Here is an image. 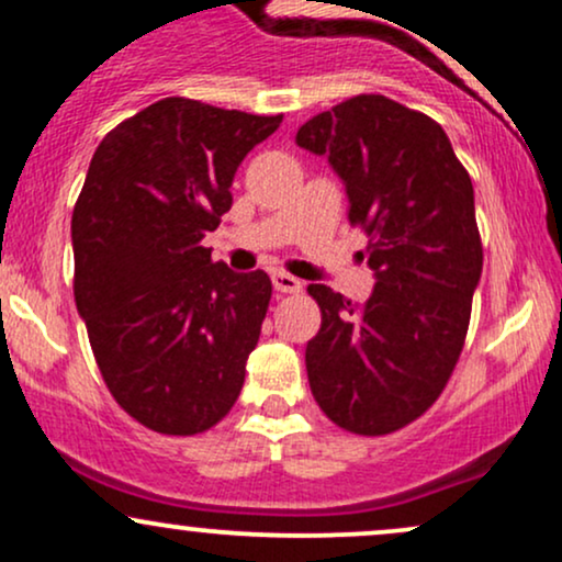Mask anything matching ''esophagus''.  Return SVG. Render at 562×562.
<instances>
[{
    "label": "esophagus",
    "mask_w": 562,
    "mask_h": 562,
    "mask_svg": "<svg viewBox=\"0 0 562 562\" xmlns=\"http://www.w3.org/2000/svg\"><path fill=\"white\" fill-rule=\"evenodd\" d=\"M272 285L277 293H301L303 290V282L299 277L288 274V272H274L272 274Z\"/></svg>",
    "instance_id": "34e87169"
}]
</instances>
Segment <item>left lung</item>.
Wrapping results in <instances>:
<instances>
[{
  "instance_id": "8db88e82",
  "label": "left lung",
  "mask_w": 562,
  "mask_h": 562,
  "mask_svg": "<svg viewBox=\"0 0 562 562\" xmlns=\"http://www.w3.org/2000/svg\"><path fill=\"white\" fill-rule=\"evenodd\" d=\"M295 142L344 179L378 280L362 306L308 285L322 312L308 385L338 428L393 434L434 406L465 346L483 269L473 182L430 115L383 94L314 115Z\"/></svg>"
}]
</instances>
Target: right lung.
Returning a JSON list of instances; mask_svg holds the SVG:
<instances>
[{"mask_svg":"<svg viewBox=\"0 0 562 562\" xmlns=\"http://www.w3.org/2000/svg\"><path fill=\"white\" fill-rule=\"evenodd\" d=\"M282 115L166 97L94 150L74 205V295L97 367L126 415L164 436L214 428L243 391L272 280L211 261L205 232Z\"/></svg>","mask_w":562,"mask_h":562,"instance_id":"1","label":"right lung"}]
</instances>
